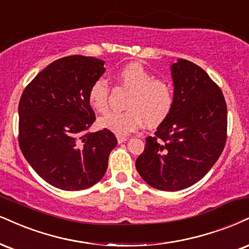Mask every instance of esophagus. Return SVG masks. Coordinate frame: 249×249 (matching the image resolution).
<instances>
[{
  "label": "esophagus",
  "instance_id": "1",
  "mask_svg": "<svg viewBox=\"0 0 249 249\" xmlns=\"http://www.w3.org/2000/svg\"><path fill=\"white\" fill-rule=\"evenodd\" d=\"M127 139H128L127 137H124V136H117V142H118L119 143L125 142H126Z\"/></svg>",
  "mask_w": 249,
  "mask_h": 249
}]
</instances>
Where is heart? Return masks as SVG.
Listing matches in <instances>:
<instances>
[{
  "instance_id": "heart-1",
  "label": "heart",
  "mask_w": 249,
  "mask_h": 249,
  "mask_svg": "<svg viewBox=\"0 0 249 249\" xmlns=\"http://www.w3.org/2000/svg\"><path fill=\"white\" fill-rule=\"evenodd\" d=\"M116 79L128 89L125 107L121 112H110L101 117V127L117 136L134 132L145 122L153 127L161 124L172 112L175 91L168 80L155 75L139 62H131L117 71ZM110 88L104 79L92 82L88 91V102L95 111L104 113L109 107Z\"/></svg>"
}]
</instances>
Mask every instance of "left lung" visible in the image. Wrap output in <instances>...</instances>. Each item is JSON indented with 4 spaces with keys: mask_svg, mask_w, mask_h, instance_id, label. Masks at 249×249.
I'll list each match as a JSON object with an SVG mask.
<instances>
[{
    "mask_svg": "<svg viewBox=\"0 0 249 249\" xmlns=\"http://www.w3.org/2000/svg\"><path fill=\"white\" fill-rule=\"evenodd\" d=\"M175 103L136 161L139 175L158 190L178 191L198 182L225 147L227 107L217 83L199 66H172Z\"/></svg>",
    "mask_w": 249,
    "mask_h": 249,
    "instance_id": "left-lung-1",
    "label": "left lung"
}]
</instances>
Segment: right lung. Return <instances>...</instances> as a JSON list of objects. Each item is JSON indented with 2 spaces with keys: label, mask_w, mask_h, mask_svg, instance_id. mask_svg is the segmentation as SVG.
<instances>
[{
  "label": "right lung",
  "mask_w": 249,
  "mask_h": 249,
  "mask_svg": "<svg viewBox=\"0 0 249 249\" xmlns=\"http://www.w3.org/2000/svg\"><path fill=\"white\" fill-rule=\"evenodd\" d=\"M92 56L70 55L47 66L24 89L18 104V143L35 172L62 190H83L103 178L117 139L91 133L88 91L106 68Z\"/></svg>",
  "instance_id": "add662e5"
}]
</instances>
